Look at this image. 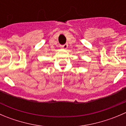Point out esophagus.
<instances>
[{
	"instance_id": "1",
	"label": "esophagus",
	"mask_w": 126,
	"mask_h": 126,
	"mask_svg": "<svg viewBox=\"0 0 126 126\" xmlns=\"http://www.w3.org/2000/svg\"><path fill=\"white\" fill-rule=\"evenodd\" d=\"M68 44H64V45L62 46V49H67V48H68Z\"/></svg>"
}]
</instances>
